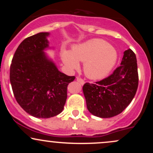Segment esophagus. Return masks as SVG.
Listing matches in <instances>:
<instances>
[{"label":"esophagus","mask_w":153,"mask_h":153,"mask_svg":"<svg viewBox=\"0 0 153 153\" xmlns=\"http://www.w3.org/2000/svg\"><path fill=\"white\" fill-rule=\"evenodd\" d=\"M76 80L77 81H78L79 83L80 84H81V85H83L84 83H85V81H84L83 80H82V78H76Z\"/></svg>","instance_id":"obj_1"}]
</instances>
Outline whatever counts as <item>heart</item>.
I'll return each instance as SVG.
<instances>
[{"instance_id": "heart-1", "label": "heart", "mask_w": 153, "mask_h": 153, "mask_svg": "<svg viewBox=\"0 0 153 153\" xmlns=\"http://www.w3.org/2000/svg\"><path fill=\"white\" fill-rule=\"evenodd\" d=\"M61 58L69 71H75L84 62V73L87 77L99 79L108 75L117 63L116 49L105 40L93 39L75 45L72 51L63 49Z\"/></svg>"}]
</instances>
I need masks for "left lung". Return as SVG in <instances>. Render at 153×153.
<instances>
[{"instance_id": "8db88e82", "label": "left lung", "mask_w": 153, "mask_h": 153, "mask_svg": "<svg viewBox=\"0 0 153 153\" xmlns=\"http://www.w3.org/2000/svg\"><path fill=\"white\" fill-rule=\"evenodd\" d=\"M138 87L137 58L133 51L124 52L120 66L108 78L82 87L87 108L101 118L119 114L132 101Z\"/></svg>"}]
</instances>
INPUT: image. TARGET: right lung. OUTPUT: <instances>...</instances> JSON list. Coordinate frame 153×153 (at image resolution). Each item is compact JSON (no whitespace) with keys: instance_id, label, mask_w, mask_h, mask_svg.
Segmentation results:
<instances>
[{"instance_id":"1","label":"right lung","mask_w":153,"mask_h":153,"mask_svg":"<svg viewBox=\"0 0 153 153\" xmlns=\"http://www.w3.org/2000/svg\"><path fill=\"white\" fill-rule=\"evenodd\" d=\"M49 32L25 39L16 50L10 68V82L16 100L26 113L47 119L62 111L67 87L75 80L58 70L45 51Z\"/></svg>"}]
</instances>
